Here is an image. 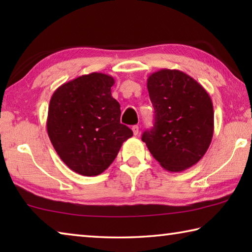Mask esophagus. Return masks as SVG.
I'll return each mask as SVG.
<instances>
[{
  "label": "esophagus",
  "instance_id": "obj_1",
  "mask_svg": "<svg viewBox=\"0 0 252 252\" xmlns=\"http://www.w3.org/2000/svg\"><path fill=\"white\" fill-rule=\"evenodd\" d=\"M132 131H133V134L134 135H138L139 134V126H132Z\"/></svg>",
  "mask_w": 252,
  "mask_h": 252
}]
</instances>
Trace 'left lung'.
Returning <instances> with one entry per match:
<instances>
[{"label":"left lung","mask_w":252,"mask_h":252,"mask_svg":"<svg viewBox=\"0 0 252 252\" xmlns=\"http://www.w3.org/2000/svg\"><path fill=\"white\" fill-rule=\"evenodd\" d=\"M155 126L142 141L163 169L181 172L198 163L213 136V105L209 93L190 75L161 69L149 75Z\"/></svg>","instance_id":"1"}]
</instances>
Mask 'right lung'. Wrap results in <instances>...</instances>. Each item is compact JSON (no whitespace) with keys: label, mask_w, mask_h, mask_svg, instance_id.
Listing matches in <instances>:
<instances>
[{"label":"right lung","mask_w":252,"mask_h":252,"mask_svg":"<svg viewBox=\"0 0 252 252\" xmlns=\"http://www.w3.org/2000/svg\"><path fill=\"white\" fill-rule=\"evenodd\" d=\"M111 75L93 72L59 87L50 100L46 130L61 160L81 176L110 167L133 132L120 123L119 102L111 95Z\"/></svg>","instance_id":"obj_1"}]
</instances>
